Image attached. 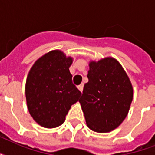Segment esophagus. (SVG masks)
<instances>
[{
  "mask_svg": "<svg viewBox=\"0 0 155 155\" xmlns=\"http://www.w3.org/2000/svg\"><path fill=\"white\" fill-rule=\"evenodd\" d=\"M78 89L80 90V92H82V91H83V89H84V84H81L80 85H79V86H78Z\"/></svg>",
  "mask_w": 155,
  "mask_h": 155,
  "instance_id": "obj_1",
  "label": "esophagus"
}]
</instances>
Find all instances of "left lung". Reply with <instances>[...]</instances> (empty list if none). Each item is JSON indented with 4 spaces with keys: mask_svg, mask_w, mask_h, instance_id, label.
<instances>
[{
    "mask_svg": "<svg viewBox=\"0 0 155 155\" xmlns=\"http://www.w3.org/2000/svg\"><path fill=\"white\" fill-rule=\"evenodd\" d=\"M87 78L79 100L87 127L97 133L110 132L127 116L133 101L132 84L113 58L91 62Z\"/></svg>",
    "mask_w": 155,
    "mask_h": 155,
    "instance_id": "1",
    "label": "left lung"
}]
</instances>
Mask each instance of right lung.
<instances>
[{"instance_id":"1","label":"right lung","mask_w":155,"mask_h":155,"mask_svg":"<svg viewBox=\"0 0 155 155\" xmlns=\"http://www.w3.org/2000/svg\"><path fill=\"white\" fill-rule=\"evenodd\" d=\"M72 58L52 51L38 58L25 84L27 107L34 120L45 128H55L65 120L81 92L73 84L69 68Z\"/></svg>"}]
</instances>
